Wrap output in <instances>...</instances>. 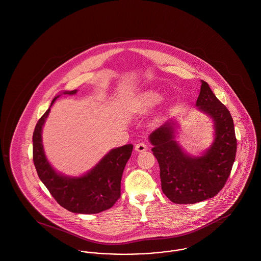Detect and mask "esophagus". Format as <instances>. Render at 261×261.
Returning a JSON list of instances; mask_svg holds the SVG:
<instances>
[{
	"mask_svg": "<svg viewBox=\"0 0 261 261\" xmlns=\"http://www.w3.org/2000/svg\"><path fill=\"white\" fill-rule=\"evenodd\" d=\"M135 149H136L138 152H142V151L147 150V149H148V147H147V145H146L145 143L141 142V143L137 144L136 146H135Z\"/></svg>",
	"mask_w": 261,
	"mask_h": 261,
	"instance_id": "esophagus-1",
	"label": "esophagus"
}]
</instances>
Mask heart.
Masks as SVG:
<instances>
[{
    "instance_id": "heart-1",
    "label": "heart",
    "mask_w": 261,
    "mask_h": 261,
    "mask_svg": "<svg viewBox=\"0 0 261 261\" xmlns=\"http://www.w3.org/2000/svg\"><path fill=\"white\" fill-rule=\"evenodd\" d=\"M162 99V94L156 91L147 92L141 99V106L143 110H148L158 105Z\"/></svg>"
}]
</instances>
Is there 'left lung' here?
Instances as JSON below:
<instances>
[{
  "label": "left lung",
  "instance_id": "obj_1",
  "mask_svg": "<svg viewBox=\"0 0 261 261\" xmlns=\"http://www.w3.org/2000/svg\"><path fill=\"white\" fill-rule=\"evenodd\" d=\"M198 111L211 116L214 139L200 155L187 153L176 141L174 120H168L149 136L156 158L163 194L175 203H196L213 198L222 190L235 162L237 140L233 118L215 97L206 82L201 80Z\"/></svg>",
  "mask_w": 261,
  "mask_h": 261
}]
</instances>
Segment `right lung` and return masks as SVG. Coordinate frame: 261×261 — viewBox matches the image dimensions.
Listing matches in <instances>:
<instances>
[{
  "instance_id": "obj_1",
  "label": "right lung",
  "mask_w": 261,
  "mask_h": 261,
  "mask_svg": "<svg viewBox=\"0 0 261 261\" xmlns=\"http://www.w3.org/2000/svg\"><path fill=\"white\" fill-rule=\"evenodd\" d=\"M77 90L64 91L74 95ZM62 95L55 97L50 108L43 114L33 133V162L38 176L60 205L73 213L92 214L111 208L120 198V184L125 165L131 156L133 145L110 150L87 173L78 177L57 172L45 154L42 130L50 107Z\"/></svg>"
}]
</instances>
